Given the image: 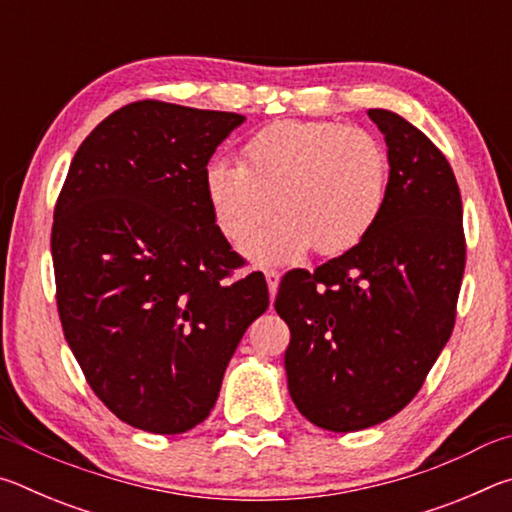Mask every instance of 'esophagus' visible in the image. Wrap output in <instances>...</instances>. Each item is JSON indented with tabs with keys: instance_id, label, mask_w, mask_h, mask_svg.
<instances>
[{
	"instance_id": "esophagus-1",
	"label": "esophagus",
	"mask_w": 512,
	"mask_h": 512,
	"mask_svg": "<svg viewBox=\"0 0 512 512\" xmlns=\"http://www.w3.org/2000/svg\"><path fill=\"white\" fill-rule=\"evenodd\" d=\"M264 277H266V284H268V293H271V298H275L277 284H280V271H275V268H266Z\"/></svg>"
}]
</instances>
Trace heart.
<instances>
[{
    "instance_id": "b5f03b06",
    "label": "heart",
    "mask_w": 512,
    "mask_h": 512,
    "mask_svg": "<svg viewBox=\"0 0 512 512\" xmlns=\"http://www.w3.org/2000/svg\"><path fill=\"white\" fill-rule=\"evenodd\" d=\"M205 198L221 235L259 262H291L311 248L341 255L366 239L386 210L391 164L375 135L336 121H275L241 149V162L205 169Z\"/></svg>"
}]
</instances>
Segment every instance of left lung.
Here are the masks:
<instances>
[{"label":"left lung","mask_w":512,"mask_h":512,"mask_svg":"<svg viewBox=\"0 0 512 512\" xmlns=\"http://www.w3.org/2000/svg\"><path fill=\"white\" fill-rule=\"evenodd\" d=\"M391 164L386 210L357 248L282 277L291 329L289 393L316 427H375L409 404L452 336L465 271L463 203L452 167L391 110H368Z\"/></svg>","instance_id":"1"}]
</instances>
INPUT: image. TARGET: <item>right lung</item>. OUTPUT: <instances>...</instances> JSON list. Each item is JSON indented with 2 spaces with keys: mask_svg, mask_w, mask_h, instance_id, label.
Listing matches in <instances>:
<instances>
[{
  "mask_svg": "<svg viewBox=\"0 0 512 512\" xmlns=\"http://www.w3.org/2000/svg\"><path fill=\"white\" fill-rule=\"evenodd\" d=\"M244 115L135 101L85 137L51 225L65 339L121 422L185 433L214 409L241 336L268 307L212 219L207 162Z\"/></svg>",
  "mask_w": 512,
  "mask_h": 512,
  "instance_id": "add662e5",
  "label": "right lung"
}]
</instances>
